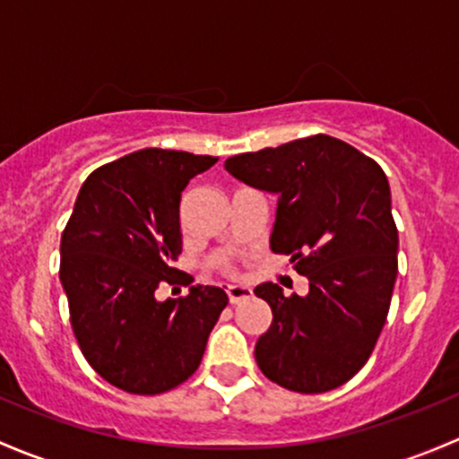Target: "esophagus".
Instances as JSON below:
<instances>
[{
    "label": "esophagus",
    "mask_w": 459,
    "mask_h": 459,
    "mask_svg": "<svg viewBox=\"0 0 459 459\" xmlns=\"http://www.w3.org/2000/svg\"><path fill=\"white\" fill-rule=\"evenodd\" d=\"M249 296H252V290H249V287H245V285H230L228 287V299L231 305H238L240 300L249 299Z\"/></svg>",
    "instance_id": "obj_1"
}]
</instances>
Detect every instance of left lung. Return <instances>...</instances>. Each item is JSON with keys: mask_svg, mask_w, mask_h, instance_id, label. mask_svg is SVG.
I'll return each mask as SVG.
<instances>
[{"mask_svg": "<svg viewBox=\"0 0 459 459\" xmlns=\"http://www.w3.org/2000/svg\"><path fill=\"white\" fill-rule=\"evenodd\" d=\"M225 169L278 196L269 247L309 281L305 296H285L273 282L254 290L273 314L254 351L258 367L299 394L344 385L369 360L398 276L386 174L329 134L236 154Z\"/></svg>", "mask_w": 459, "mask_h": 459, "instance_id": "8db88e82", "label": "left lung"}]
</instances>
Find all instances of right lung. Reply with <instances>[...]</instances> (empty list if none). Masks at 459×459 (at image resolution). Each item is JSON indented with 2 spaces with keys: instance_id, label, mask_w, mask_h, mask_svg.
<instances>
[{
  "instance_id": "right-lung-1",
  "label": "right lung",
  "mask_w": 459,
  "mask_h": 459,
  "mask_svg": "<svg viewBox=\"0 0 459 459\" xmlns=\"http://www.w3.org/2000/svg\"><path fill=\"white\" fill-rule=\"evenodd\" d=\"M216 160L145 148L101 165L61 234L59 281L74 338L88 365L127 394L157 395L186 382L228 305L212 285L165 302L154 296L177 273L169 263L183 245L181 192Z\"/></svg>"
}]
</instances>
